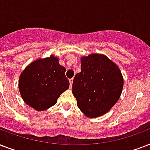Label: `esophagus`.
<instances>
[{
	"mask_svg": "<svg viewBox=\"0 0 150 150\" xmlns=\"http://www.w3.org/2000/svg\"><path fill=\"white\" fill-rule=\"evenodd\" d=\"M69 82H70V87L71 88V86H72V83H73V79H69Z\"/></svg>",
	"mask_w": 150,
	"mask_h": 150,
	"instance_id": "34e87169",
	"label": "esophagus"
}]
</instances>
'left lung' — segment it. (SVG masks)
<instances>
[{"label":"left lung","mask_w":150,"mask_h":150,"mask_svg":"<svg viewBox=\"0 0 150 150\" xmlns=\"http://www.w3.org/2000/svg\"><path fill=\"white\" fill-rule=\"evenodd\" d=\"M81 62V72L76 74L72 84L77 106L88 117L102 116L120 98L124 85L121 71L102 54L82 57Z\"/></svg>","instance_id":"1"}]
</instances>
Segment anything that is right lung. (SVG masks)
Listing matches in <instances>:
<instances>
[{"label":"right lung","instance_id":"right-lung-1","mask_svg":"<svg viewBox=\"0 0 150 150\" xmlns=\"http://www.w3.org/2000/svg\"><path fill=\"white\" fill-rule=\"evenodd\" d=\"M65 71L53 55L33 61L20 75L18 88L23 100L40 111L56 104L61 94L69 88Z\"/></svg>","mask_w":150,"mask_h":150}]
</instances>
